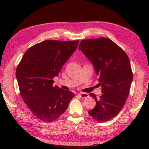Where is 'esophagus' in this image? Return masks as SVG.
Listing matches in <instances>:
<instances>
[{
	"label": "esophagus",
	"mask_w": 149,
	"mask_h": 149,
	"mask_svg": "<svg viewBox=\"0 0 149 149\" xmlns=\"http://www.w3.org/2000/svg\"><path fill=\"white\" fill-rule=\"evenodd\" d=\"M79 96L81 97V98H87V97H89V94H87V93H79Z\"/></svg>",
	"instance_id": "1"
}]
</instances>
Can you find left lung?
<instances>
[{
  "label": "left lung",
  "mask_w": 149,
  "mask_h": 149,
  "mask_svg": "<svg viewBox=\"0 0 149 149\" xmlns=\"http://www.w3.org/2000/svg\"><path fill=\"white\" fill-rule=\"evenodd\" d=\"M79 49L93 65L102 94L93 93L96 106L89 114L97 122L111 120L123 109L129 94L133 74L127 55L109 38L104 37L84 40Z\"/></svg>",
  "instance_id": "8db88e82"
}]
</instances>
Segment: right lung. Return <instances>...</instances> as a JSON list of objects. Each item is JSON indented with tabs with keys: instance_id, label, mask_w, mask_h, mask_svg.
I'll use <instances>...</instances> for the list:
<instances>
[{
	"instance_id": "1",
	"label": "right lung",
	"mask_w": 149,
	"mask_h": 149,
	"mask_svg": "<svg viewBox=\"0 0 149 149\" xmlns=\"http://www.w3.org/2000/svg\"><path fill=\"white\" fill-rule=\"evenodd\" d=\"M79 40H45L29 48L17 66L16 78L21 97L40 120L52 122L67 109L74 96L53 86V78L78 47Z\"/></svg>"
}]
</instances>
